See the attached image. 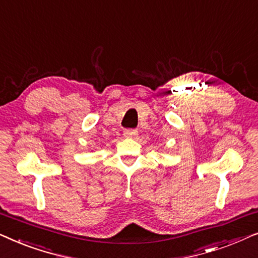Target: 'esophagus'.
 Masks as SVG:
<instances>
[{"mask_svg":"<svg viewBox=\"0 0 258 258\" xmlns=\"http://www.w3.org/2000/svg\"><path fill=\"white\" fill-rule=\"evenodd\" d=\"M137 134H139V132H137L136 129H125L124 130V136L128 137V139H135V137L137 136Z\"/></svg>","mask_w":258,"mask_h":258,"instance_id":"obj_1","label":"esophagus"}]
</instances>
